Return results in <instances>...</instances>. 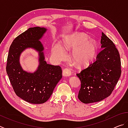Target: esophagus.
Instances as JSON below:
<instances>
[{
  "instance_id": "esophagus-1",
  "label": "esophagus",
  "mask_w": 128,
  "mask_h": 128,
  "mask_svg": "<svg viewBox=\"0 0 128 128\" xmlns=\"http://www.w3.org/2000/svg\"><path fill=\"white\" fill-rule=\"evenodd\" d=\"M72 74V72H71V70L69 68H66L63 69L62 70V75L64 76H69Z\"/></svg>"
}]
</instances>
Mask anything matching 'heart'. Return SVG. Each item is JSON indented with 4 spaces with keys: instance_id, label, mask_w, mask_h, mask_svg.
<instances>
[{
    "instance_id": "b5f03b06",
    "label": "heart",
    "mask_w": 128,
    "mask_h": 128,
    "mask_svg": "<svg viewBox=\"0 0 128 128\" xmlns=\"http://www.w3.org/2000/svg\"><path fill=\"white\" fill-rule=\"evenodd\" d=\"M88 40V36L83 33H75L65 40L67 48H74L73 57L76 62L81 65L89 63L94 59L96 54L97 44L95 40ZM53 55L56 59H64L66 52L64 48L56 44L52 50Z\"/></svg>"
}]
</instances>
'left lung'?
<instances>
[{
    "instance_id": "8db88e82",
    "label": "left lung",
    "mask_w": 128,
    "mask_h": 128,
    "mask_svg": "<svg viewBox=\"0 0 128 128\" xmlns=\"http://www.w3.org/2000/svg\"><path fill=\"white\" fill-rule=\"evenodd\" d=\"M100 43L103 49L96 60L76 74L81 83L78 98L85 104L98 102L109 96L121 76L120 54L115 45L103 33Z\"/></svg>"
}]
</instances>
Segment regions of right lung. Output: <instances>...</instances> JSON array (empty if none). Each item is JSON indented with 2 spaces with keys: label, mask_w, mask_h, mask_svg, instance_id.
I'll list each match as a JSON object with an SVG mask.
<instances>
[{
  "label": "right lung",
  "mask_w": 128,
  "mask_h": 128,
  "mask_svg": "<svg viewBox=\"0 0 128 128\" xmlns=\"http://www.w3.org/2000/svg\"><path fill=\"white\" fill-rule=\"evenodd\" d=\"M46 32L44 28H30L14 39L8 52L6 71L16 94L23 100L33 104H42L48 100L62 78L59 66L47 64L40 39ZM27 48L38 51L40 65L33 74L24 71L19 62L20 53Z\"/></svg>",
  "instance_id": "add662e5"
}]
</instances>
